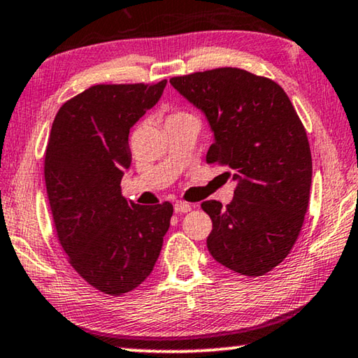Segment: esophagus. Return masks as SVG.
Listing matches in <instances>:
<instances>
[{
    "label": "esophagus",
    "mask_w": 358,
    "mask_h": 358,
    "mask_svg": "<svg viewBox=\"0 0 358 358\" xmlns=\"http://www.w3.org/2000/svg\"><path fill=\"white\" fill-rule=\"evenodd\" d=\"M191 210H192V205L186 203V202H177L173 205L175 213H187V211H191Z\"/></svg>",
    "instance_id": "34e87169"
}]
</instances>
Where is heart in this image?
Returning <instances> with one entry per match:
<instances>
[{
    "mask_svg": "<svg viewBox=\"0 0 358 358\" xmlns=\"http://www.w3.org/2000/svg\"><path fill=\"white\" fill-rule=\"evenodd\" d=\"M183 118H194L192 115H189L187 112H183V110H175L172 112L171 115L167 117V121L169 120H183Z\"/></svg>",
    "mask_w": 358,
    "mask_h": 358,
    "instance_id": "obj_1",
    "label": "heart"
}]
</instances>
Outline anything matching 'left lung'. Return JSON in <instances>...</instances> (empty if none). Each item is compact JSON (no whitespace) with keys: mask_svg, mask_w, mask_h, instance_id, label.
Returning a JSON list of instances; mask_svg holds the SVG:
<instances>
[{"mask_svg":"<svg viewBox=\"0 0 358 358\" xmlns=\"http://www.w3.org/2000/svg\"><path fill=\"white\" fill-rule=\"evenodd\" d=\"M171 83L208 120L215 136L208 164L229 167L237 181L227 207L202 202L213 221L210 254L240 275L268 273L295 245L310 201L311 150L292 102L276 82L238 68Z\"/></svg>","mask_w":358,"mask_h":358,"instance_id":"left-lung-1","label":"left lung"}]
</instances>
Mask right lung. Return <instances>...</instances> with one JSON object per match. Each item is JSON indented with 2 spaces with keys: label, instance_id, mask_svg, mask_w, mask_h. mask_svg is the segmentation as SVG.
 Returning <instances> with one entry per match:
<instances>
[{
  "label": "right lung",
  "instance_id": "right-lung-1",
  "mask_svg": "<svg viewBox=\"0 0 358 358\" xmlns=\"http://www.w3.org/2000/svg\"><path fill=\"white\" fill-rule=\"evenodd\" d=\"M166 83L94 85L59 107L48 136L44 177L58 240L77 273L107 295L147 280L171 226V202L138 205L120 186L129 129Z\"/></svg>",
  "mask_w": 358,
  "mask_h": 358
}]
</instances>
